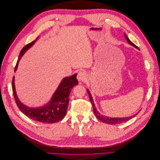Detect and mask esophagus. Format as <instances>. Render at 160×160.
I'll return each instance as SVG.
<instances>
[{"instance_id": "34e87169", "label": "esophagus", "mask_w": 160, "mask_h": 160, "mask_svg": "<svg viewBox=\"0 0 160 160\" xmlns=\"http://www.w3.org/2000/svg\"><path fill=\"white\" fill-rule=\"evenodd\" d=\"M87 77H88V75H87L86 72L84 71H79L78 72V74H77V78L79 82L85 81L87 79Z\"/></svg>"}]
</instances>
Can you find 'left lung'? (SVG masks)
<instances>
[{"label": "left lung", "mask_w": 160, "mask_h": 160, "mask_svg": "<svg viewBox=\"0 0 160 160\" xmlns=\"http://www.w3.org/2000/svg\"><path fill=\"white\" fill-rule=\"evenodd\" d=\"M124 36H125V38H126V40H127L128 42L129 43V45H132L135 48H136V49H139V48L136 45H134L133 43L129 39V38L128 37V36L126 35H125V34H124ZM87 91H88V94L89 95V99H90V101H91V102L92 103V105H93V108L94 113H95V116H96L97 118H98V119H99L101 121V122H102L103 123H108V124H118V123H123V122H127V121H128V120L131 119L132 118H134L135 116L136 115H138V113H137L134 114L133 115L129 116V117H125V118H109V117H108V116H104L103 115H101L99 112V111H98V109H96V107H95V105L94 104L93 100V98H92V96H91V94L90 93L89 90L88 89H87Z\"/></svg>", "instance_id": "8db88e82"}]
</instances>
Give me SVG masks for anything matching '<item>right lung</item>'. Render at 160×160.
<instances>
[{
	"mask_svg": "<svg viewBox=\"0 0 160 160\" xmlns=\"http://www.w3.org/2000/svg\"><path fill=\"white\" fill-rule=\"evenodd\" d=\"M38 37H37L35 41L28 43L25 47L22 48L20 52V55H19L15 69H14V72H16L17 69L18 62L20 61L22 55L35 44V42L38 40ZM77 75V74L75 73L69 77H65V78L62 79L49 102L41 106V107L37 108L28 107L27 105L23 104L19 100L16 92L14 76L12 82V88L14 99H15L19 109L25 115H27L28 118L37 121V122L47 123H52L59 122V121L64 118L67 113V107H68L69 101V96L71 93V89L78 84V81L76 78Z\"/></svg>",
	"mask_w": 160,
	"mask_h": 160,
	"instance_id": "obj_1",
	"label": "right lung"
}]
</instances>
